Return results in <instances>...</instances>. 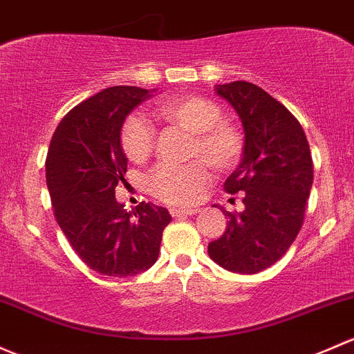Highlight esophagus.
<instances>
[{"label": "esophagus", "mask_w": 354, "mask_h": 354, "mask_svg": "<svg viewBox=\"0 0 354 354\" xmlns=\"http://www.w3.org/2000/svg\"><path fill=\"white\" fill-rule=\"evenodd\" d=\"M171 215L173 217H180V215H196L200 212V208L193 207V208H171Z\"/></svg>", "instance_id": "34e87169"}]
</instances>
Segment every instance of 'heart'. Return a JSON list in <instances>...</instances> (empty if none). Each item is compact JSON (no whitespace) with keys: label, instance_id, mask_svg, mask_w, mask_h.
I'll list each match as a JSON object with an SVG mask.
<instances>
[{"label":"heart","instance_id":"1","mask_svg":"<svg viewBox=\"0 0 354 354\" xmlns=\"http://www.w3.org/2000/svg\"><path fill=\"white\" fill-rule=\"evenodd\" d=\"M158 115L167 124L187 130L193 140L189 158L207 161L214 169H232L243 156V136L229 122L221 120L222 109L203 96H180L158 106ZM120 142L130 161H146L156 144V130L139 115L125 118ZM210 183V173L203 162L174 166L161 165L147 176V188L156 198L171 205L193 203Z\"/></svg>","mask_w":354,"mask_h":354}]
</instances>
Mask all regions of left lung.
Wrapping results in <instances>:
<instances>
[{
    "instance_id": "left-lung-1",
    "label": "left lung",
    "mask_w": 354,
    "mask_h": 354,
    "mask_svg": "<svg viewBox=\"0 0 354 354\" xmlns=\"http://www.w3.org/2000/svg\"><path fill=\"white\" fill-rule=\"evenodd\" d=\"M244 127L243 159L225 180L227 193H243V212H227L225 232L208 244V256L232 273L266 270L299 236L314 181L310 147L302 125L248 81L217 84ZM215 207V205H214Z\"/></svg>"
}]
</instances>
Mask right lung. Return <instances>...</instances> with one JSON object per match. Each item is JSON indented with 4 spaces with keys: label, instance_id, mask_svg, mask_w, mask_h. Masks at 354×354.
I'll list each match as a JSON object with an SVG mask.
<instances>
[{
    "label": "right lung",
    "instance_id": "add662e5",
    "mask_svg": "<svg viewBox=\"0 0 354 354\" xmlns=\"http://www.w3.org/2000/svg\"><path fill=\"white\" fill-rule=\"evenodd\" d=\"M149 96L151 91L137 86L96 93L62 118L47 154L46 180L55 221L77 256L106 277L149 270L171 222L166 208L140 202L127 210L115 198V188L127 173L122 124Z\"/></svg>",
    "mask_w": 354,
    "mask_h": 354
}]
</instances>
